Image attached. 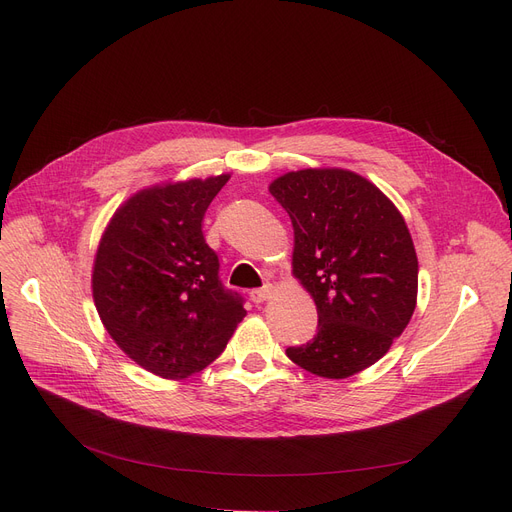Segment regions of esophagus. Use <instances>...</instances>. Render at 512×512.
<instances>
[{
    "label": "esophagus",
    "mask_w": 512,
    "mask_h": 512,
    "mask_svg": "<svg viewBox=\"0 0 512 512\" xmlns=\"http://www.w3.org/2000/svg\"><path fill=\"white\" fill-rule=\"evenodd\" d=\"M272 297V286H263V288H257V290H251V301L253 303H265L267 299Z\"/></svg>",
    "instance_id": "34e87169"
}]
</instances>
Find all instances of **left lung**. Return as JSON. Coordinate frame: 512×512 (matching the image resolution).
Returning a JSON list of instances; mask_svg holds the SVG:
<instances>
[{
	"mask_svg": "<svg viewBox=\"0 0 512 512\" xmlns=\"http://www.w3.org/2000/svg\"><path fill=\"white\" fill-rule=\"evenodd\" d=\"M294 228L292 276L317 307V336L292 363L344 380L378 363L413 317L419 263L398 207L342 168L286 172L270 184Z\"/></svg>",
	"mask_w": 512,
	"mask_h": 512,
	"instance_id": "left-lung-1",
	"label": "left lung"
}]
</instances>
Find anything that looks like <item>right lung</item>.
<instances>
[{
	"label": "right lung",
	"mask_w": 512,
	"mask_h": 512,
	"mask_svg": "<svg viewBox=\"0 0 512 512\" xmlns=\"http://www.w3.org/2000/svg\"><path fill=\"white\" fill-rule=\"evenodd\" d=\"M230 174L168 180L128 197L107 222L93 261V301L120 351L164 380L218 359L247 315L224 290L203 218Z\"/></svg>",
	"instance_id": "right-lung-1"
}]
</instances>
